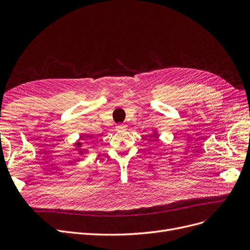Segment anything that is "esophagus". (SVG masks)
<instances>
[{"mask_svg":"<svg viewBox=\"0 0 250 250\" xmlns=\"http://www.w3.org/2000/svg\"><path fill=\"white\" fill-rule=\"evenodd\" d=\"M117 132H122V130H125L126 128V125H118L115 126Z\"/></svg>","mask_w":250,"mask_h":250,"instance_id":"34e87169","label":"esophagus"}]
</instances>
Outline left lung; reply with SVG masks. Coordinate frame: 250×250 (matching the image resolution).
Returning a JSON list of instances; mask_svg holds the SVG:
<instances>
[{"instance_id":"obj_1","label":"left lung","mask_w":250,"mask_h":250,"mask_svg":"<svg viewBox=\"0 0 250 250\" xmlns=\"http://www.w3.org/2000/svg\"><path fill=\"white\" fill-rule=\"evenodd\" d=\"M151 132L153 133V136H154V138H155L156 140L159 138V132H158V129H156V128L154 129V128H153V129L151 130Z\"/></svg>"}]
</instances>
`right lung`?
Instances as JSON below:
<instances>
[{"mask_svg": "<svg viewBox=\"0 0 250 250\" xmlns=\"http://www.w3.org/2000/svg\"><path fill=\"white\" fill-rule=\"evenodd\" d=\"M88 141L89 140L87 139V137L85 135H81L80 139L77 140L72 146L74 147L75 150L78 151L79 155H85V154L88 153V150L87 149H82V147H83V145H84L85 143H88Z\"/></svg>", "mask_w": 250, "mask_h": 250, "instance_id": "add662e5", "label": "right lung"}]
</instances>
